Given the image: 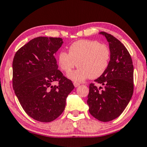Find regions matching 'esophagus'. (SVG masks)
Segmentation results:
<instances>
[{
    "label": "esophagus",
    "mask_w": 147,
    "mask_h": 147,
    "mask_svg": "<svg viewBox=\"0 0 147 147\" xmlns=\"http://www.w3.org/2000/svg\"><path fill=\"white\" fill-rule=\"evenodd\" d=\"M74 85H75V87H77L80 85V83H77V82H74Z\"/></svg>",
    "instance_id": "esophagus-1"
}]
</instances>
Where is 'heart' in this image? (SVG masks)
<instances>
[{
    "label": "heart",
    "mask_w": 147,
    "mask_h": 147,
    "mask_svg": "<svg viewBox=\"0 0 147 147\" xmlns=\"http://www.w3.org/2000/svg\"><path fill=\"white\" fill-rule=\"evenodd\" d=\"M68 52L60 51L57 62L60 68L66 73L78 64L79 68L68 74L73 81H83L88 77L97 79L105 73L109 65L110 49L107 45L96 40H77L70 46Z\"/></svg>",
    "instance_id": "1"
}]
</instances>
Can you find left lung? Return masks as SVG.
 Instances as JSON below:
<instances>
[{
    "label": "left lung",
    "mask_w": 147,
    "mask_h": 147,
    "mask_svg": "<svg viewBox=\"0 0 147 147\" xmlns=\"http://www.w3.org/2000/svg\"><path fill=\"white\" fill-rule=\"evenodd\" d=\"M109 42L111 59L107 70L90 84L87 103L89 112L100 121H112L123 112L134 92V66L129 51L113 35L100 32Z\"/></svg>",
    "instance_id": "obj_1"
}]
</instances>
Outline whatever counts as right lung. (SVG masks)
<instances>
[{
  "instance_id": "right-lung-1",
  "label": "right lung",
  "mask_w": 147,
  "mask_h": 147,
  "mask_svg": "<svg viewBox=\"0 0 147 147\" xmlns=\"http://www.w3.org/2000/svg\"><path fill=\"white\" fill-rule=\"evenodd\" d=\"M62 44L61 38L37 37L18 49L13 60L15 94L26 114L38 121L56 119L75 88L57 69L55 55ZM55 81L58 85L52 86Z\"/></svg>"
}]
</instances>
